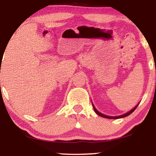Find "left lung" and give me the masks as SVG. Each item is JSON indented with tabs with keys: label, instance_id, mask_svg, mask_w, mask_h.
Wrapping results in <instances>:
<instances>
[{
	"label": "left lung",
	"instance_id": "1",
	"mask_svg": "<svg viewBox=\"0 0 156 156\" xmlns=\"http://www.w3.org/2000/svg\"><path fill=\"white\" fill-rule=\"evenodd\" d=\"M138 104H138L137 105H136V106H135V107H134L133 108H132V109H131V111H130V112H127V113H126V114H123V115H121V116H106V115H104V114H101V113H100L99 112H98V111L97 110V108H96L94 107V104H92V106H93L94 110V112H96V114L99 115V116H101V117H104V118H106V119H121V118H123V117H126V116H129V115H130V114H131V113H133V112H134V111H135L136 108H137V106H138Z\"/></svg>",
	"mask_w": 156,
	"mask_h": 156
}]
</instances>
